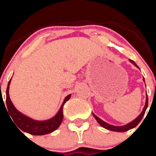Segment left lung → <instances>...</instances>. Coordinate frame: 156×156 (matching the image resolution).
<instances>
[{
  "instance_id": "1",
  "label": "left lung",
  "mask_w": 156,
  "mask_h": 156,
  "mask_svg": "<svg viewBox=\"0 0 156 156\" xmlns=\"http://www.w3.org/2000/svg\"><path fill=\"white\" fill-rule=\"evenodd\" d=\"M129 61H130V62H131V63H133V64L136 67H137V68H138V66H137V64H136L134 62L132 61V60H130V59H129ZM143 80L144 81V80L143 79ZM148 96H147V97H146L145 105H144V108H143L142 112H141V113H140V115H139L138 116H137V118L134 119V120H133L132 122H129V123H127V124L125 125V126H113V125H110V124H108V123H107V122H104L103 120H101L100 118H98L97 115H95L94 113H93V115H94V117L95 119H96V120L98 121V122L99 124L102 126V127L105 128V129H108V130H112V131L125 132V131H127V130H129V129H132V128L136 127V126L138 125V123L140 122V120L142 119L143 116H144V113H145V111H146V109H147V108H148Z\"/></svg>"
}]
</instances>
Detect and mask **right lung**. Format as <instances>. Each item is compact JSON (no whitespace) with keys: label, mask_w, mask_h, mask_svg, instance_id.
I'll return each instance as SVG.
<instances>
[{"label":"right lung","mask_w":156,"mask_h":156,"mask_svg":"<svg viewBox=\"0 0 156 156\" xmlns=\"http://www.w3.org/2000/svg\"><path fill=\"white\" fill-rule=\"evenodd\" d=\"M11 80L8 82L6 90L7 107H5V108H7L6 110L8 109L7 112H8V113L12 117V119H13L14 122L16 123L18 128H19V130L21 129L23 131L32 135H44L51 133V132L55 131L56 129H58V126L61 125L63 119V106H64L65 103L70 98L71 94L66 96L62 105L58 112V113L53 118L44 121L34 120V119H31L30 117L25 115L24 114L18 111L16 107L14 106V105L12 104L10 97H9V85H10Z\"/></svg>","instance_id":"add662e5"}]
</instances>
